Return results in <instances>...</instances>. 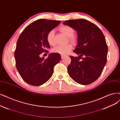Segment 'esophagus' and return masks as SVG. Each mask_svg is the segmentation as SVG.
Returning <instances> with one entry per match:
<instances>
[{
	"label": "esophagus",
	"instance_id": "34e87169",
	"mask_svg": "<svg viewBox=\"0 0 120 120\" xmlns=\"http://www.w3.org/2000/svg\"><path fill=\"white\" fill-rule=\"evenodd\" d=\"M65 57H66L65 55H61V59H63Z\"/></svg>",
	"mask_w": 120,
	"mask_h": 120
}]
</instances>
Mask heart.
Masks as SVG:
<instances>
[{"label": "heart", "instance_id": "b5f03b06", "mask_svg": "<svg viewBox=\"0 0 120 120\" xmlns=\"http://www.w3.org/2000/svg\"><path fill=\"white\" fill-rule=\"evenodd\" d=\"M60 32L64 34L69 38V41L73 44H75L77 39L76 37L74 35L75 30L71 26L68 25H64L61 26L59 28ZM54 30H51L46 35V41L48 44L50 45H53L54 44ZM72 49V46L69 44L64 46L59 45L55 47L52 49V51L54 53H58L61 55H66Z\"/></svg>", "mask_w": 120, "mask_h": 120}]
</instances>
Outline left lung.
<instances>
[{
	"label": "left lung",
	"mask_w": 120,
	"mask_h": 120,
	"mask_svg": "<svg viewBox=\"0 0 120 120\" xmlns=\"http://www.w3.org/2000/svg\"><path fill=\"white\" fill-rule=\"evenodd\" d=\"M63 24L71 26L78 34V45L73 52L79 56H69L71 62L68 74L77 83L90 85L99 77L107 62L108 46L104 35L96 25L86 20H67Z\"/></svg>",
	"instance_id": "left-lung-1"
}]
</instances>
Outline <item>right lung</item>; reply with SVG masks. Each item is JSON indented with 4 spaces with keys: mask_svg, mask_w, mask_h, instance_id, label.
I'll return each instance as SVG.
<instances>
[{
    "mask_svg": "<svg viewBox=\"0 0 120 120\" xmlns=\"http://www.w3.org/2000/svg\"><path fill=\"white\" fill-rule=\"evenodd\" d=\"M61 23L60 21L39 19L33 22L23 30L18 39L14 56L16 66L21 78L26 83L39 86L45 83L61 60L58 53H50L46 59L39 55L50 45L46 35Z\"/></svg>",
    "mask_w": 120,
    "mask_h": 120,
    "instance_id": "right-lung-1",
    "label": "right lung"
}]
</instances>
